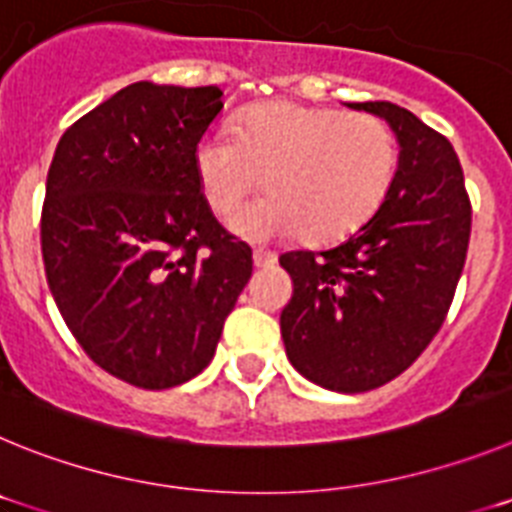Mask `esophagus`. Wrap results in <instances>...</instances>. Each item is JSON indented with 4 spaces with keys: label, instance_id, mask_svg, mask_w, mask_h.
Masks as SVG:
<instances>
[{
    "label": "esophagus",
    "instance_id": "obj_1",
    "mask_svg": "<svg viewBox=\"0 0 512 512\" xmlns=\"http://www.w3.org/2000/svg\"><path fill=\"white\" fill-rule=\"evenodd\" d=\"M274 261H277V256L271 251H264V248H256V251H253V264L259 266V269L261 266H271Z\"/></svg>",
    "mask_w": 512,
    "mask_h": 512
}]
</instances>
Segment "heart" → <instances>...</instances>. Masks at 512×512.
Wrapping results in <instances>:
<instances>
[{
    "label": "heart",
    "instance_id": "1",
    "mask_svg": "<svg viewBox=\"0 0 512 512\" xmlns=\"http://www.w3.org/2000/svg\"><path fill=\"white\" fill-rule=\"evenodd\" d=\"M205 200L235 217L266 179L269 200L235 228L253 238L300 230L302 241L330 243L354 233L384 202L397 171L390 125L366 112L266 102L235 125V140L205 138L194 151Z\"/></svg>",
    "mask_w": 512,
    "mask_h": 512
}]
</instances>
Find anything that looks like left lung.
Wrapping results in <instances>:
<instances>
[{"mask_svg": "<svg viewBox=\"0 0 512 512\" xmlns=\"http://www.w3.org/2000/svg\"><path fill=\"white\" fill-rule=\"evenodd\" d=\"M400 143L392 187L354 235L328 251H289L282 310L287 359L333 392L377 390L423 354L446 320L472 233L464 171L441 133L392 102H356Z\"/></svg>", "mask_w": 512, "mask_h": 512, "instance_id": "8db88e82", "label": "left lung"}]
</instances>
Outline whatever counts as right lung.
<instances>
[{
    "instance_id": "obj_1",
    "label": "right lung",
    "mask_w": 512,
    "mask_h": 512,
    "mask_svg": "<svg viewBox=\"0 0 512 512\" xmlns=\"http://www.w3.org/2000/svg\"><path fill=\"white\" fill-rule=\"evenodd\" d=\"M217 87L135 81L71 125L45 182V279L89 359L169 390L215 356L251 279V248L217 223L194 151Z\"/></svg>"
}]
</instances>
